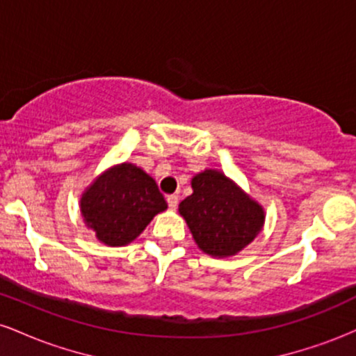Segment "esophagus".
<instances>
[{"label": "esophagus", "instance_id": "esophagus-1", "mask_svg": "<svg viewBox=\"0 0 356 356\" xmlns=\"http://www.w3.org/2000/svg\"><path fill=\"white\" fill-rule=\"evenodd\" d=\"M167 204H169L170 211H175V207H177V204H179V197L175 194L167 195Z\"/></svg>", "mask_w": 356, "mask_h": 356}]
</instances>
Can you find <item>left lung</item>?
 <instances>
[{
  "instance_id": "obj_1",
  "label": "left lung",
  "mask_w": 356,
  "mask_h": 356,
  "mask_svg": "<svg viewBox=\"0 0 356 356\" xmlns=\"http://www.w3.org/2000/svg\"><path fill=\"white\" fill-rule=\"evenodd\" d=\"M191 186L192 194L179 204V214L202 252L236 256L263 231L264 207L224 172L206 169L192 177Z\"/></svg>"
}]
</instances>
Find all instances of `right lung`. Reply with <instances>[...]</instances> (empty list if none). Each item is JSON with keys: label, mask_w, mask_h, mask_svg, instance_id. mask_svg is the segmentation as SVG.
<instances>
[{"label": "right lung", "mask_w": 356, "mask_h": 356, "mask_svg": "<svg viewBox=\"0 0 356 356\" xmlns=\"http://www.w3.org/2000/svg\"><path fill=\"white\" fill-rule=\"evenodd\" d=\"M165 209L167 202L157 184L132 162L108 167L80 197L85 226L110 248L136 241L154 216Z\"/></svg>", "instance_id": "1"}]
</instances>
